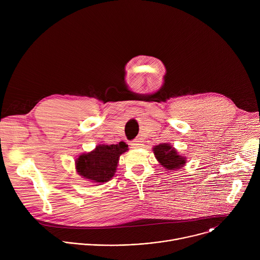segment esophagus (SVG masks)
<instances>
[{
    "mask_svg": "<svg viewBox=\"0 0 260 260\" xmlns=\"http://www.w3.org/2000/svg\"><path fill=\"white\" fill-rule=\"evenodd\" d=\"M131 146H132V148H141V147H143V141L137 139L132 142Z\"/></svg>",
    "mask_w": 260,
    "mask_h": 260,
    "instance_id": "esophagus-1",
    "label": "esophagus"
}]
</instances>
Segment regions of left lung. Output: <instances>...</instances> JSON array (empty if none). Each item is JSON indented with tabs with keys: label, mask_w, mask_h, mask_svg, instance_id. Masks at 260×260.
Returning <instances> with one entry per match:
<instances>
[{
	"label": "left lung",
	"mask_w": 260,
	"mask_h": 260,
	"mask_svg": "<svg viewBox=\"0 0 260 260\" xmlns=\"http://www.w3.org/2000/svg\"><path fill=\"white\" fill-rule=\"evenodd\" d=\"M155 158L167 171H178L186 165V157L181 155L169 143H162L152 148Z\"/></svg>",
	"instance_id": "obj_1"
}]
</instances>
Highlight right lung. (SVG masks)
I'll list each match as a JSON object with an SVG mask.
<instances>
[{
    "mask_svg": "<svg viewBox=\"0 0 260 260\" xmlns=\"http://www.w3.org/2000/svg\"><path fill=\"white\" fill-rule=\"evenodd\" d=\"M126 151L128 145L122 141L115 145H98L90 152L82 153L75 159L76 172L99 185L108 182L114 177L120 155Z\"/></svg>",
    "mask_w": 260,
    "mask_h": 260,
    "instance_id": "obj_1",
    "label": "right lung"
}]
</instances>
